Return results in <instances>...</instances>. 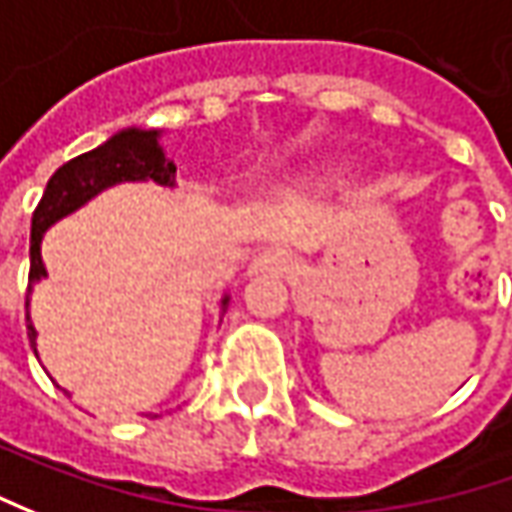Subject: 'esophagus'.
I'll list each match as a JSON object with an SVG mask.
<instances>
[{
  "label": "esophagus",
  "instance_id": "34e87169",
  "mask_svg": "<svg viewBox=\"0 0 512 512\" xmlns=\"http://www.w3.org/2000/svg\"><path fill=\"white\" fill-rule=\"evenodd\" d=\"M291 269H294V257L280 246H269L252 260L249 274H289Z\"/></svg>",
  "mask_w": 512,
  "mask_h": 512
}]
</instances>
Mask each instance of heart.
Instances as JSON below:
<instances>
[{"label": "heart", "mask_w": 512, "mask_h": 512, "mask_svg": "<svg viewBox=\"0 0 512 512\" xmlns=\"http://www.w3.org/2000/svg\"><path fill=\"white\" fill-rule=\"evenodd\" d=\"M345 181H348V169L345 167H320L317 172H314V178H311L314 189H320V192L340 189Z\"/></svg>", "instance_id": "b5f03b06"}]
</instances>
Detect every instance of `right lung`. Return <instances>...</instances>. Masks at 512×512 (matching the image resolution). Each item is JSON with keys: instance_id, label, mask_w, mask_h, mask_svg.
<instances>
[{"instance_id": "right-lung-1", "label": "right lung", "mask_w": 512, "mask_h": 512, "mask_svg": "<svg viewBox=\"0 0 512 512\" xmlns=\"http://www.w3.org/2000/svg\"><path fill=\"white\" fill-rule=\"evenodd\" d=\"M161 135L164 130L155 127H127L110 135L104 144H98L96 150L84 152L79 158L67 161L64 167L53 172V178L47 181L45 195L33 212L30 221V277H27V309H30V294L39 280H45L47 269L42 260V240L50 226L79 212L81 206L93 201L104 189L115 184H152L164 186V189H175V164L167 158V152L161 147ZM229 294H223L218 300L221 306V317L229 309ZM30 320V311H27ZM30 348L39 360V348H36V337L39 331L30 323ZM67 394V391H64ZM152 416V414H147Z\"/></svg>"}]
</instances>
